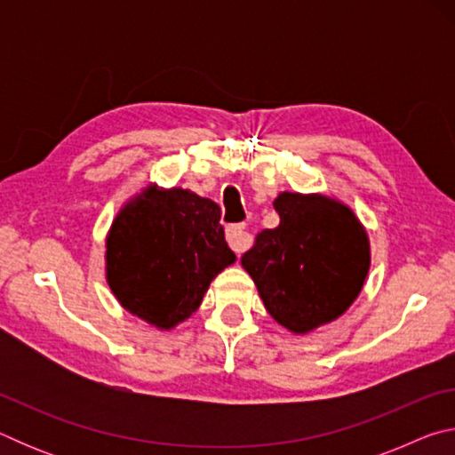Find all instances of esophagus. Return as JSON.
Instances as JSON below:
<instances>
[{
    "instance_id": "1",
    "label": "esophagus",
    "mask_w": 455,
    "mask_h": 455,
    "mask_svg": "<svg viewBox=\"0 0 455 455\" xmlns=\"http://www.w3.org/2000/svg\"><path fill=\"white\" fill-rule=\"evenodd\" d=\"M227 243L235 252H243L251 244V235L244 225H230L227 227Z\"/></svg>"
}]
</instances>
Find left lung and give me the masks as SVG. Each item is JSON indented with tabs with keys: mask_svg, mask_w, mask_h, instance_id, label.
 I'll return each mask as SVG.
<instances>
[{
	"mask_svg": "<svg viewBox=\"0 0 455 455\" xmlns=\"http://www.w3.org/2000/svg\"><path fill=\"white\" fill-rule=\"evenodd\" d=\"M281 222L260 230L241 257L271 317L309 333L355 301L369 271V243L347 206L321 195L281 192Z\"/></svg>",
	"mask_w": 455,
	"mask_h": 455,
	"instance_id": "obj_1",
	"label": "left lung"
}]
</instances>
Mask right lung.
<instances>
[{"mask_svg":"<svg viewBox=\"0 0 455 455\" xmlns=\"http://www.w3.org/2000/svg\"><path fill=\"white\" fill-rule=\"evenodd\" d=\"M106 246L114 295L160 329L188 319L211 281L236 259L219 204L182 188L144 190L114 220Z\"/></svg>","mask_w":455,"mask_h":455,"instance_id":"right-lung-1","label":"right lung"}]
</instances>
